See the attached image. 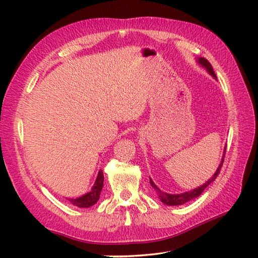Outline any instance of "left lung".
<instances>
[{
  "instance_id": "1",
  "label": "left lung",
  "mask_w": 258,
  "mask_h": 258,
  "mask_svg": "<svg viewBox=\"0 0 258 258\" xmlns=\"http://www.w3.org/2000/svg\"><path fill=\"white\" fill-rule=\"evenodd\" d=\"M197 63H199L200 65H202V67L204 68V69L207 71V72L210 73V74L213 76V78L216 80L215 72H214V70H213V68H212L211 63L208 62L206 58H204V57H199V59H197ZM225 151H226V146H225V149H224V154H223V157H222L221 164H220V165H218L215 174H214L213 176H212L210 179H208L205 184H203L202 186H200V187L194 188V189H191V190H189V191H185V193H182V194H168V193H165V191H163V190H161L160 188H158L157 186L154 184V182H153V180H152V178H150V184H151L152 187L157 191L158 197H160L161 202L164 203V204L171 205V206L183 205V204H185V203L189 202L190 200H193V199H196V197H199V196L203 193V191H204V189L207 187V186L210 185L211 183H213L214 180L216 179V177L218 176V174H220V172H221V168H222L223 162H224V157H225V156H224V155H225Z\"/></svg>"
}]
</instances>
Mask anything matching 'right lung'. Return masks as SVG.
Returning <instances> with one entry per match:
<instances>
[{
	"label": "right lung",
	"instance_id": "add662e5",
	"mask_svg": "<svg viewBox=\"0 0 258 258\" xmlns=\"http://www.w3.org/2000/svg\"><path fill=\"white\" fill-rule=\"evenodd\" d=\"M103 182H104V175L103 171L100 169L97 174V177L95 179V183L93 185L91 191L86 193L85 195L79 197V199H70L69 201L72 203L73 205L78 207H91L97 203L100 200V194L103 188Z\"/></svg>",
	"mask_w": 258,
	"mask_h": 258
}]
</instances>
